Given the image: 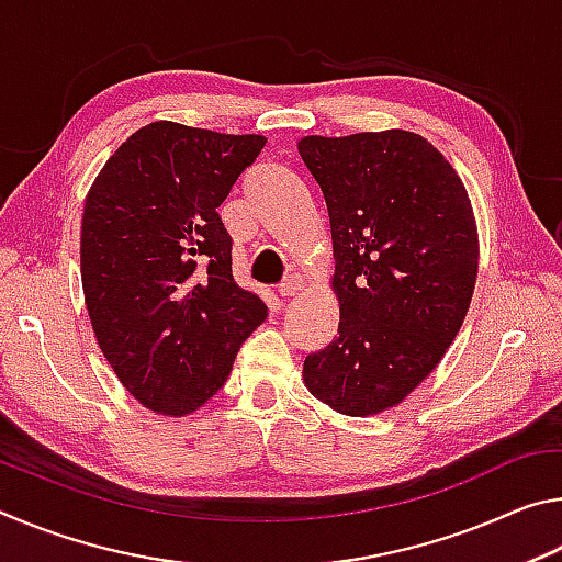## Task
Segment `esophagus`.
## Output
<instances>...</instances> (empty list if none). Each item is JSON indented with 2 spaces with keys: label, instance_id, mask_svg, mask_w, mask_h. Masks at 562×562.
<instances>
[{
  "label": "esophagus",
  "instance_id": "esophagus-1",
  "mask_svg": "<svg viewBox=\"0 0 562 562\" xmlns=\"http://www.w3.org/2000/svg\"><path fill=\"white\" fill-rule=\"evenodd\" d=\"M302 288H304L302 274H290V278H284V280L280 282L278 292L282 294V297H294V294L302 292Z\"/></svg>",
  "mask_w": 562,
  "mask_h": 562
}]
</instances>
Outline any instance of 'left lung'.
<instances>
[{
  "instance_id": "left-lung-1",
  "label": "left lung",
  "mask_w": 562,
  "mask_h": 562,
  "mask_svg": "<svg viewBox=\"0 0 562 562\" xmlns=\"http://www.w3.org/2000/svg\"><path fill=\"white\" fill-rule=\"evenodd\" d=\"M325 195L339 335L304 359V384L347 416L414 392L459 335L479 274V231L459 173L418 133L304 136Z\"/></svg>"
}]
</instances>
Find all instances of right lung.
<instances>
[{
	"mask_svg": "<svg viewBox=\"0 0 562 562\" xmlns=\"http://www.w3.org/2000/svg\"><path fill=\"white\" fill-rule=\"evenodd\" d=\"M265 136L156 121L119 146L83 203L81 284L103 357L150 412L186 416L231 376L268 307L233 280L217 207Z\"/></svg>",
	"mask_w": 562,
	"mask_h": 562,
	"instance_id": "right-lung-1",
	"label": "right lung"
}]
</instances>
